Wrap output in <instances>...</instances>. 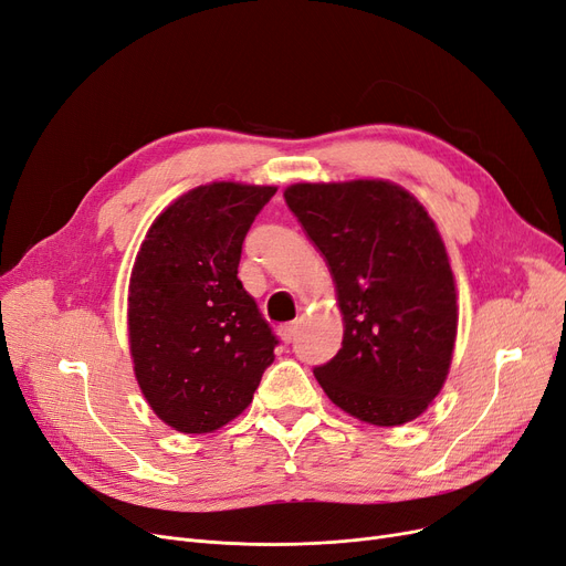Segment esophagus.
Listing matches in <instances>:
<instances>
[{"instance_id": "1", "label": "esophagus", "mask_w": 566, "mask_h": 566, "mask_svg": "<svg viewBox=\"0 0 566 566\" xmlns=\"http://www.w3.org/2000/svg\"><path fill=\"white\" fill-rule=\"evenodd\" d=\"M279 336H281L283 344H292V342H295V336H297V325H292V323L281 325L279 327Z\"/></svg>"}]
</instances>
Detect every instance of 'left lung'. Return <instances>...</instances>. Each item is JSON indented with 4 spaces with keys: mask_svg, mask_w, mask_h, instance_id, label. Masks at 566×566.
<instances>
[{
    "mask_svg": "<svg viewBox=\"0 0 566 566\" xmlns=\"http://www.w3.org/2000/svg\"><path fill=\"white\" fill-rule=\"evenodd\" d=\"M283 195L329 264L346 325L342 350L315 378L369 424L416 420L443 388L458 334L455 279L434 220L388 180L297 184Z\"/></svg>",
    "mask_w": 566,
    "mask_h": 566,
    "instance_id": "left-lung-1",
    "label": "left lung"
}]
</instances>
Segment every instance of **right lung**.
<instances>
[{"instance_id":"1","label":"right lung","mask_w":566,"mask_h":566,"mask_svg":"<svg viewBox=\"0 0 566 566\" xmlns=\"http://www.w3.org/2000/svg\"><path fill=\"white\" fill-rule=\"evenodd\" d=\"M276 195L211 184L178 197L142 243L129 279V350L155 416L186 434L234 420L279 338L239 281L243 239Z\"/></svg>"}]
</instances>
